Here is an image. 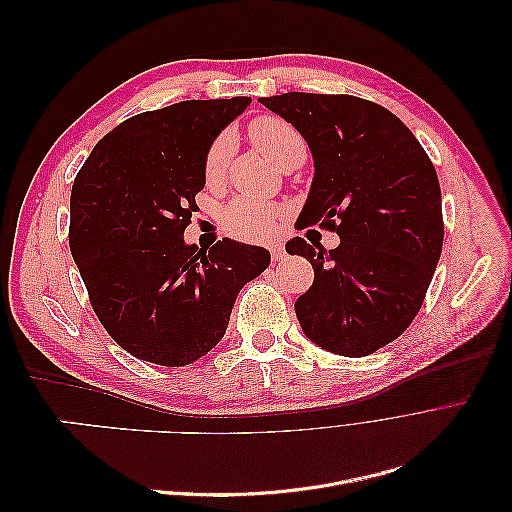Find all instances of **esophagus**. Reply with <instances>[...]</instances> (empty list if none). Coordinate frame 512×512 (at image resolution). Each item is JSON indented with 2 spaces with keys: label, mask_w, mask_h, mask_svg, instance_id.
Instances as JSON below:
<instances>
[{
  "label": "esophagus",
  "mask_w": 512,
  "mask_h": 512,
  "mask_svg": "<svg viewBox=\"0 0 512 512\" xmlns=\"http://www.w3.org/2000/svg\"><path fill=\"white\" fill-rule=\"evenodd\" d=\"M269 252H271V258H273V260H282V258L286 256L282 243H273V245L269 247Z\"/></svg>",
  "instance_id": "1"
}]
</instances>
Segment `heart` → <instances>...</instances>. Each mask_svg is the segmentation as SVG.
Listing matches in <instances>:
<instances>
[{"instance_id": "1", "label": "heart", "mask_w": 512, "mask_h": 512, "mask_svg": "<svg viewBox=\"0 0 512 512\" xmlns=\"http://www.w3.org/2000/svg\"><path fill=\"white\" fill-rule=\"evenodd\" d=\"M252 143L265 153V156L280 168L288 164L305 160L307 145L299 130L282 117L265 115L250 123ZM232 153V136L220 134L207 151L205 158V181L209 185L220 183L224 179L226 166ZM280 220V209L258 198H237L222 213V228L230 237L243 241H260L267 239L277 228Z\"/></svg>"}]
</instances>
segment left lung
<instances>
[{"mask_svg": "<svg viewBox=\"0 0 512 512\" xmlns=\"http://www.w3.org/2000/svg\"><path fill=\"white\" fill-rule=\"evenodd\" d=\"M305 138L314 181L299 230H335L324 250L294 237L288 254L312 262L314 284L294 303L303 333L324 350L367 356L404 333L438 267L444 222L436 168L384 106L354 96L260 98Z\"/></svg>", "mask_w": 512, "mask_h": 512, "instance_id": "8db88e82", "label": "left lung"}]
</instances>
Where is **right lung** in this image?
Segmentation results:
<instances>
[{"instance_id":"obj_1","label":"right lung","mask_w":512,"mask_h":512,"mask_svg":"<svg viewBox=\"0 0 512 512\" xmlns=\"http://www.w3.org/2000/svg\"><path fill=\"white\" fill-rule=\"evenodd\" d=\"M252 98L185 100L108 132L70 196V252L102 327L136 359L198 361L226 333L239 290L269 267L265 247L183 241L211 143Z\"/></svg>"}]
</instances>
